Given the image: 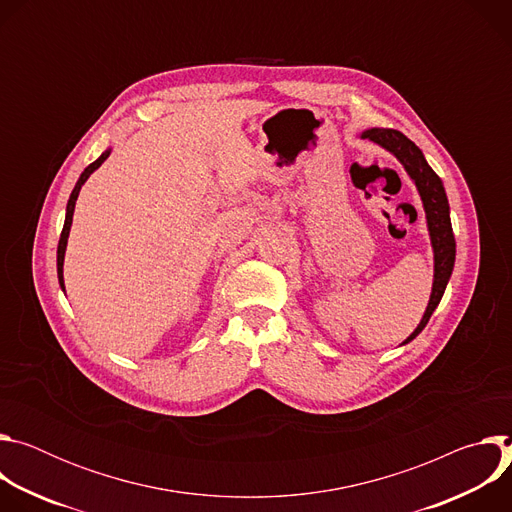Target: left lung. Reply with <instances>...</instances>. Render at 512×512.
<instances>
[{
	"label": "left lung",
	"mask_w": 512,
	"mask_h": 512,
	"mask_svg": "<svg viewBox=\"0 0 512 512\" xmlns=\"http://www.w3.org/2000/svg\"><path fill=\"white\" fill-rule=\"evenodd\" d=\"M360 137L379 143L381 148L391 152L403 164L405 172L415 182L419 196L423 200V208H425L427 229H429L431 247H433V287H431V298H429L427 310H425L419 326L403 342V344H407L425 328L433 310L437 308V304L442 302V296H444L446 285H448L452 269H454L456 239L452 233L450 204H448V196H446L442 178L429 168L421 150L401 131L387 129V127H373V129L362 131Z\"/></svg>",
	"instance_id": "8db88e82"
}]
</instances>
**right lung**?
Wrapping results in <instances>:
<instances>
[{"mask_svg": "<svg viewBox=\"0 0 512 512\" xmlns=\"http://www.w3.org/2000/svg\"><path fill=\"white\" fill-rule=\"evenodd\" d=\"M111 150L103 152L91 166L85 168V172L81 174L75 190H72L70 198H68V204H66V218H64V227H62V233H60V241H58V253H56V269H58V281H60V287L64 289V277H62V265H64V251H66V243H68V233H70V225H72V214H75V204H77V198H79V192L83 188V184L87 182V178L109 158Z\"/></svg>", "mask_w": 512, "mask_h": 512, "instance_id": "add662e5", "label": "right lung"}]
</instances>
